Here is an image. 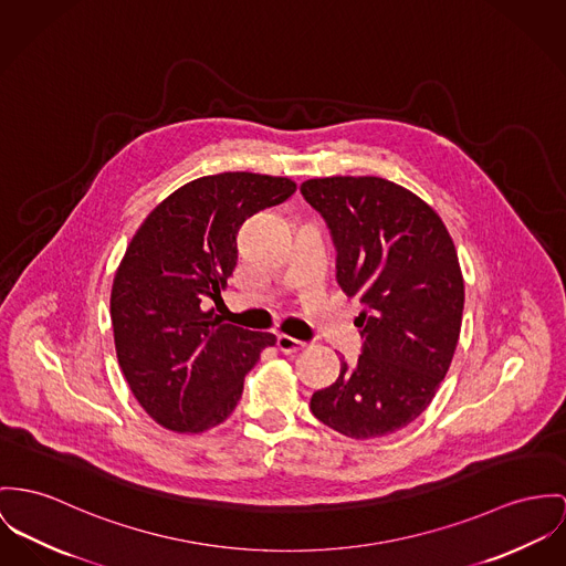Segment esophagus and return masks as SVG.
<instances>
[{
  "mask_svg": "<svg viewBox=\"0 0 566 566\" xmlns=\"http://www.w3.org/2000/svg\"><path fill=\"white\" fill-rule=\"evenodd\" d=\"M277 348H280L282 353L291 355V353H297V350L305 348V343L297 340V338H291V336H286V334H280V336H277Z\"/></svg>",
  "mask_w": 566,
  "mask_h": 566,
  "instance_id": "esophagus-1",
  "label": "esophagus"
}]
</instances>
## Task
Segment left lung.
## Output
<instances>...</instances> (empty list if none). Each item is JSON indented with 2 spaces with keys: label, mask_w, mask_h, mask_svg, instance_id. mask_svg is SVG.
<instances>
[{
  "label": "left lung",
  "mask_w": 566,
  "mask_h": 566,
  "mask_svg": "<svg viewBox=\"0 0 566 566\" xmlns=\"http://www.w3.org/2000/svg\"><path fill=\"white\" fill-rule=\"evenodd\" d=\"M338 250V284L364 310V348L336 384L314 391L329 429L370 439L411 424L436 398L461 334L465 286L448 228L413 191L379 176H327L302 185Z\"/></svg>",
  "instance_id": "obj_1"
}]
</instances>
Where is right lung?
Listing matches in <instances>:
<instances>
[{
    "instance_id": "add662e5",
    "label": "right lung",
    "mask_w": 566,
    "mask_h": 566,
    "mask_svg": "<svg viewBox=\"0 0 566 566\" xmlns=\"http://www.w3.org/2000/svg\"><path fill=\"white\" fill-rule=\"evenodd\" d=\"M286 176H202L159 202L130 239L112 286L118 364L144 411L175 433H205L237 407L275 336L223 323L207 300L237 266L243 221L295 193Z\"/></svg>"
}]
</instances>
